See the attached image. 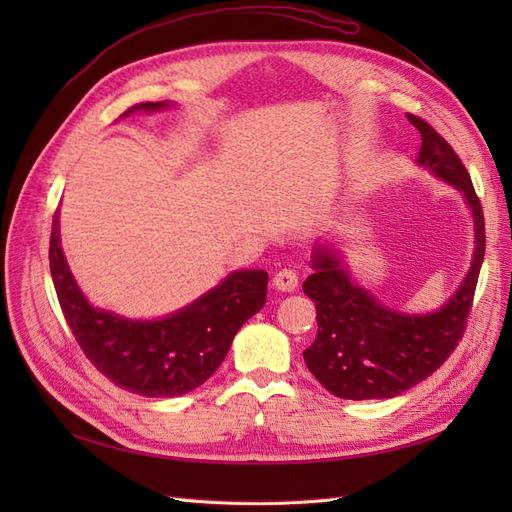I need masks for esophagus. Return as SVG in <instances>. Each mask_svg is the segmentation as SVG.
Wrapping results in <instances>:
<instances>
[{
  "label": "esophagus",
  "instance_id": "34e87169",
  "mask_svg": "<svg viewBox=\"0 0 512 512\" xmlns=\"http://www.w3.org/2000/svg\"><path fill=\"white\" fill-rule=\"evenodd\" d=\"M297 286H299V277L292 269H282L273 277V288L280 292H294L297 290Z\"/></svg>",
  "mask_w": 512,
  "mask_h": 512
}]
</instances>
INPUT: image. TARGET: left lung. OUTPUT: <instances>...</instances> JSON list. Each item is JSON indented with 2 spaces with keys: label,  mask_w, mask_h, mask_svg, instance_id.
I'll list each match as a JSON object with an SVG mask.
<instances>
[{
  "label": "left lung",
  "mask_w": 512,
  "mask_h": 512,
  "mask_svg": "<svg viewBox=\"0 0 512 512\" xmlns=\"http://www.w3.org/2000/svg\"><path fill=\"white\" fill-rule=\"evenodd\" d=\"M421 132V166L461 194L474 224L470 269L440 307L408 314L384 305L352 280L337 247L318 243L312 275L303 292L316 303L318 335L303 350L307 369L339 399H389L431 376L451 354L466 327L485 256V218L466 166L444 138L421 117L408 115Z\"/></svg>",
  "instance_id": "left-lung-1"
}]
</instances>
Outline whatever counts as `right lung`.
<instances>
[{
    "label": "right lung",
    "mask_w": 512,
    "mask_h": 512,
    "mask_svg": "<svg viewBox=\"0 0 512 512\" xmlns=\"http://www.w3.org/2000/svg\"><path fill=\"white\" fill-rule=\"evenodd\" d=\"M175 102H143L132 113H158ZM51 275L76 342L102 374L143 397H179L198 389L222 365L237 331L267 301L269 275L241 269L173 314L126 318L91 303L74 280L61 247L59 209L51 230Z\"/></svg>",
    "instance_id": "1"
}]
</instances>
